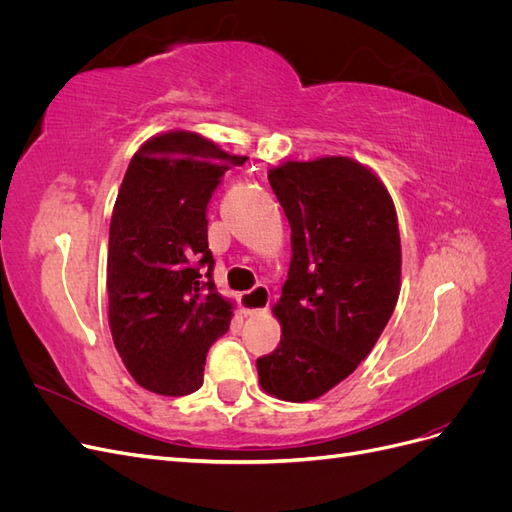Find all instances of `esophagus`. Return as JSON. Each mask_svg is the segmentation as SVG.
Instances as JSON below:
<instances>
[{
  "mask_svg": "<svg viewBox=\"0 0 512 512\" xmlns=\"http://www.w3.org/2000/svg\"><path fill=\"white\" fill-rule=\"evenodd\" d=\"M269 301H271V294H269L267 286H254L252 290L239 294V305H241V312L245 316H254V314L265 312V309L269 307Z\"/></svg>",
  "mask_w": 512,
  "mask_h": 512,
  "instance_id": "esophagus-1",
  "label": "esophagus"
}]
</instances>
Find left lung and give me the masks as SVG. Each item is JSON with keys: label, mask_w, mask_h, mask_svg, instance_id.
<instances>
[{"label": "left lung", "mask_w": 512, "mask_h": 512, "mask_svg": "<svg viewBox=\"0 0 512 512\" xmlns=\"http://www.w3.org/2000/svg\"><path fill=\"white\" fill-rule=\"evenodd\" d=\"M290 224V269L273 305L282 337L256 361L262 391L318 399L376 346L401 290L393 198L369 166L346 156L288 160L269 170Z\"/></svg>", "instance_id": "1"}]
</instances>
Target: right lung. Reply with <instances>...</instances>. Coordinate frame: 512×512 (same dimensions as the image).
Here are the masks:
<instances>
[{
  "label": "right lung",
  "instance_id": "1",
  "mask_svg": "<svg viewBox=\"0 0 512 512\" xmlns=\"http://www.w3.org/2000/svg\"><path fill=\"white\" fill-rule=\"evenodd\" d=\"M230 156L198 132L151 136L132 156L108 232V327L130 376L158 395L203 386L235 303L213 284L207 203Z\"/></svg>",
  "mask_w": 512,
  "mask_h": 512
}]
</instances>
